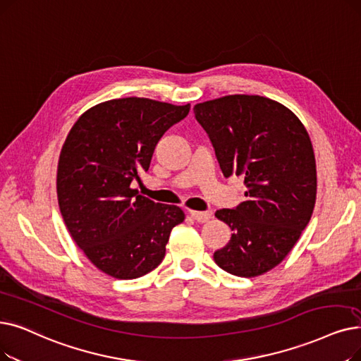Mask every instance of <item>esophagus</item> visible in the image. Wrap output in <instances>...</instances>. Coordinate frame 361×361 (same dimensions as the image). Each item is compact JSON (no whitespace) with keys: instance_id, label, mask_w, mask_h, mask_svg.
Returning a JSON list of instances; mask_svg holds the SVG:
<instances>
[{"instance_id":"obj_1","label":"esophagus","mask_w":361,"mask_h":361,"mask_svg":"<svg viewBox=\"0 0 361 361\" xmlns=\"http://www.w3.org/2000/svg\"><path fill=\"white\" fill-rule=\"evenodd\" d=\"M190 216L193 219H196L197 223H207V221H209V219L212 218V212L211 211H203V212H200V211H190Z\"/></svg>"}]
</instances>
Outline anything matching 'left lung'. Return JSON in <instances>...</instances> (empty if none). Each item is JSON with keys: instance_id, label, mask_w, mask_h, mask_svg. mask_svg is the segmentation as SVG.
Segmentation results:
<instances>
[{"instance_id": "1", "label": "left lung", "mask_w": 361, "mask_h": 361, "mask_svg": "<svg viewBox=\"0 0 361 361\" xmlns=\"http://www.w3.org/2000/svg\"><path fill=\"white\" fill-rule=\"evenodd\" d=\"M193 111L223 174L240 176L246 184L236 209L215 212L233 234L214 261L234 276H261L286 258L314 211L317 171L310 135L286 106L261 96L233 94L197 103Z\"/></svg>"}]
</instances>
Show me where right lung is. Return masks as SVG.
<instances>
[{
  "label": "right lung",
  "instance_id": "obj_1",
  "mask_svg": "<svg viewBox=\"0 0 361 361\" xmlns=\"http://www.w3.org/2000/svg\"><path fill=\"white\" fill-rule=\"evenodd\" d=\"M189 111V103L107 100L78 118L65 140L59 208L75 243L107 276L131 280L154 270L171 230L184 221L181 208L138 195L131 181L149 169L159 138Z\"/></svg>",
  "mask_w": 361,
  "mask_h": 361
}]
</instances>
